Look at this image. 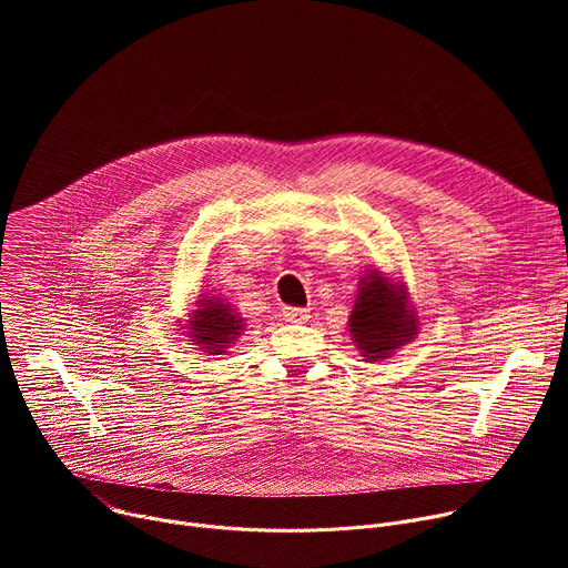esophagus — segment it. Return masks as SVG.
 <instances>
[{
    "label": "esophagus",
    "mask_w": 568,
    "mask_h": 568,
    "mask_svg": "<svg viewBox=\"0 0 568 568\" xmlns=\"http://www.w3.org/2000/svg\"><path fill=\"white\" fill-rule=\"evenodd\" d=\"M283 316H285V321L303 323V321L310 318V312L303 310V307H283Z\"/></svg>",
    "instance_id": "34e87169"
}]
</instances>
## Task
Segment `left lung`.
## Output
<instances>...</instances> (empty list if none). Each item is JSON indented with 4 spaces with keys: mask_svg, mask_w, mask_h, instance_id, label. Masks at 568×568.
Wrapping results in <instances>:
<instances>
[{
    "mask_svg": "<svg viewBox=\"0 0 568 568\" xmlns=\"http://www.w3.org/2000/svg\"><path fill=\"white\" fill-rule=\"evenodd\" d=\"M348 323L355 346L368 362L386 359L418 335L416 314L407 305V287L377 270L359 281Z\"/></svg>",
    "mask_w": 568,
    "mask_h": 568,
    "instance_id": "left-lung-1",
    "label": "left lung"
}]
</instances>
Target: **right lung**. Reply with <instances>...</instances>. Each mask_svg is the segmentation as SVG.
<instances>
[{
  "instance_id": "1",
  "label": "right lung",
  "mask_w": 568,
  "mask_h": 568,
  "mask_svg": "<svg viewBox=\"0 0 568 568\" xmlns=\"http://www.w3.org/2000/svg\"><path fill=\"white\" fill-rule=\"evenodd\" d=\"M184 328L189 331V342L200 346L204 353L222 355L226 353V346L237 342L245 331V318L220 296H204L197 301V310H193Z\"/></svg>"
}]
</instances>
